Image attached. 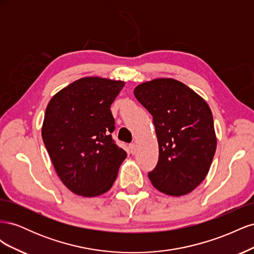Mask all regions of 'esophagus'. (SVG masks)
<instances>
[{
  "label": "esophagus",
  "instance_id": "34e87169",
  "mask_svg": "<svg viewBox=\"0 0 254 254\" xmlns=\"http://www.w3.org/2000/svg\"><path fill=\"white\" fill-rule=\"evenodd\" d=\"M129 151L132 153V155H134V153L136 152V145L135 144H130L129 145Z\"/></svg>",
  "mask_w": 254,
  "mask_h": 254
}]
</instances>
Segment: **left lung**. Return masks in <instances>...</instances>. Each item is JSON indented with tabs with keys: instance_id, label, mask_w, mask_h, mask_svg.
I'll use <instances>...</instances> for the list:
<instances>
[{
	"instance_id": "8db88e82",
	"label": "left lung",
	"mask_w": 254,
	"mask_h": 254,
	"mask_svg": "<svg viewBox=\"0 0 254 254\" xmlns=\"http://www.w3.org/2000/svg\"><path fill=\"white\" fill-rule=\"evenodd\" d=\"M152 115L159 161L148 174L161 193L183 196L200 184L210 171L217 137L213 115L204 99L174 78L145 81L133 90Z\"/></svg>"
}]
</instances>
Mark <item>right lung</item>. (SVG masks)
<instances>
[{
  "label": "right lung",
  "instance_id": "add662e5",
  "mask_svg": "<svg viewBox=\"0 0 254 254\" xmlns=\"http://www.w3.org/2000/svg\"><path fill=\"white\" fill-rule=\"evenodd\" d=\"M125 81L82 77L54 95L47 106L42 140L61 182L82 197L108 191L127 157L112 140L110 107Z\"/></svg>",
  "mask_w": 254,
  "mask_h": 254
}]
</instances>
